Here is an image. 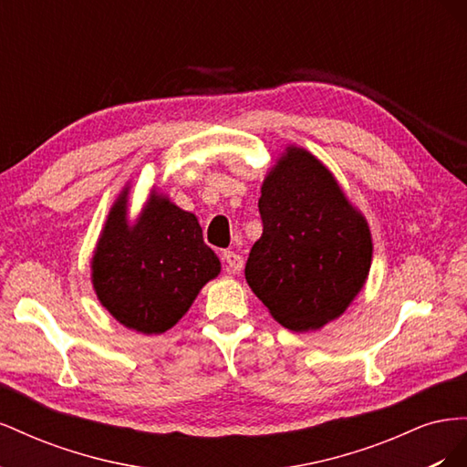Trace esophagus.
<instances>
[{
	"instance_id": "1",
	"label": "esophagus",
	"mask_w": 467,
	"mask_h": 467,
	"mask_svg": "<svg viewBox=\"0 0 467 467\" xmlns=\"http://www.w3.org/2000/svg\"><path fill=\"white\" fill-rule=\"evenodd\" d=\"M222 261H223V268L228 273H239L244 268V257L237 255L235 251H223L222 253Z\"/></svg>"
}]
</instances>
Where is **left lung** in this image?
I'll return each mask as SVG.
<instances>
[{
    "instance_id": "obj_1",
    "label": "left lung",
    "mask_w": 467,
    "mask_h": 467,
    "mask_svg": "<svg viewBox=\"0 0 467 467\" xmlns=\"http://www.w3.org/2000/svg\"><path fill=\"white\" fill-rule=\"evenodd\" d=\"M259 214L245 280L271 316L292 331L341 316L368 276L372 237L327 167L288 148L263 182Z\"/></svg>"
}]
</instances>
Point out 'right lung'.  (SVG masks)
I'll return each instance as SVG.
<instances>
[{
  "instance_id": "obj_1",
  "label": "right lung",
  "mask_w": 467,
  "mask_h": 467,
  "mask_svg": "<svg viewBox=\"0 0 467 467\" xmlns=\"http://www.w3.org/2000/svg\"><path fill=\"white\" fill-rule=\"evenodd\" d=\"M126 194L110 208L97 244L93 288L117 321L138 333L158 335L185 316L199 290L218 276L220 261L191 212L158 194L130 225Z\"/></svg>"
}]
</instances>
